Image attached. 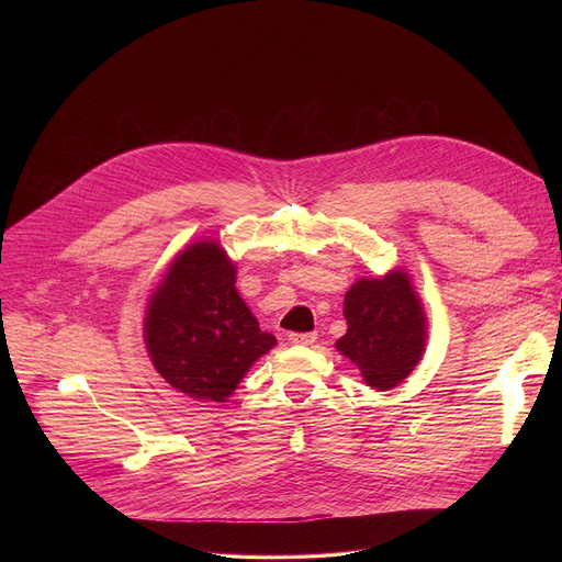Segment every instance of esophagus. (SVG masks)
<instances>
[{
  "mask_svg": "<svg viewBox=\"0 0 562 562\" xmlns=\"http://www.w3.org/2000/svg\"><path fill=\"white\" fill-rule=\"evenodd\" d=\"M289 340L293 345H313L317 340V334L315 331H308V334H289Z\"/></svg>",
  "mask_w": 562,
  "mask_h": 562,
  "instance_id": "obj_1",
  "label": "esophagus"
}]
</instances>
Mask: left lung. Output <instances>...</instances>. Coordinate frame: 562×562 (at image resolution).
Instances as JSON below:
<instances>
[{
	"label": "left lung",
	"mask_w": 562,
	"mask_h": 562,
	"mask_svg": "<svg viewBox=\"0 0 562 562\" xmlns=\"http://www.w3.org/2000/svg\"><path fill=\"white\" fill-rule=\"evenodd\" d=\"M347 334L336 342L373 389L403 382L425 351V315L407 273L358 280L345 295Z\"/></svg>",
	"instance_id": "1"
}]
</instances>
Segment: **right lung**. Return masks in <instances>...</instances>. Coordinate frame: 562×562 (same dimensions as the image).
<instances>
[{"label": "right lung", "instance_id": "right-lung-1", "mask_svg": "<svg viewBox=\"0 0 562 562\" xmlns=\"http://www.w3.org/2000/svg\"><path fill=\"white\" fill-rule=\"evenodd\" d=\"M146 347L162 378L200 400H224L278 340L235 291L217 243H198L171 265L146 311Z\"/></svg>", "mask_w": 562, "mask_h": 562}]
</instances>
